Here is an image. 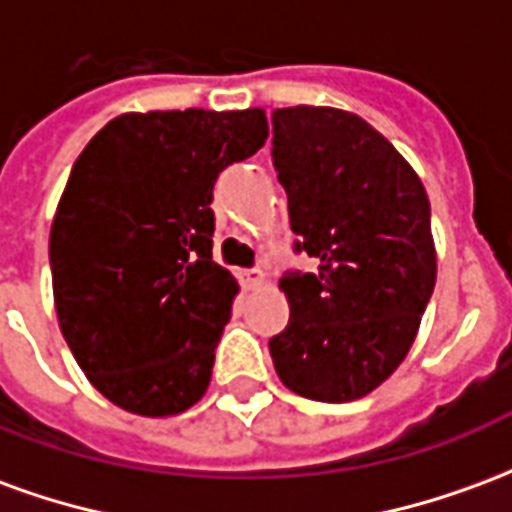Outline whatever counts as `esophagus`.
<instances>
[{"label":"esophagus","mask_w":512,"mask_h":512,"mask_svg":"<svg viewBox=\"0 0 512 512\" xmlns=\"http://www.w3.org/2000/svg\"><path fill=\"white\" fill-rule=\"evenodd\" d=\"M241 282H244L246 290H257L263 282H266V277H263V271H241Z\"/></svg>","instance_id":"1"}]
</instances>
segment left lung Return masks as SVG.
Wrapping results in <instances>:
<instances>
[{"label": "left lung", "instance_id": "1", "mask_svg": "<svg viewBox=\"0 0 512 512\" xmlns=\"http://www.w3.org/2000/svg\"><path fill=\"white\" fill-rule=\"evenodd\" d=\"M271 123L296 246L318 260L315 274L279 279L290 321L271 359L296 395L359 400L406 359L436 285L428 191L354 112L301 104Z\"/></svg>", "mask_w": 512, "mask_h": 512}]
</instances>
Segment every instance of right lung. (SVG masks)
Masks as SVG:
<instances>
[{
  "instance_id": "add662e5",
  "label": "right lung",
  "mask_w": 512,
  "mask_h": 512,
  "mask_svg": "<svg viewBox=\"0 0 512 512\" xmlns=\"http://www.w3.org/2000/svg\"><path fill=\"white\" fill-rule=\"evenodd\" d=\"M268 139L266 109L126 112L87 142L51 222L60 332L87 381L139 417L211 384L238 296L213 263V183Z\"/></svg>"
}]
</instances>
